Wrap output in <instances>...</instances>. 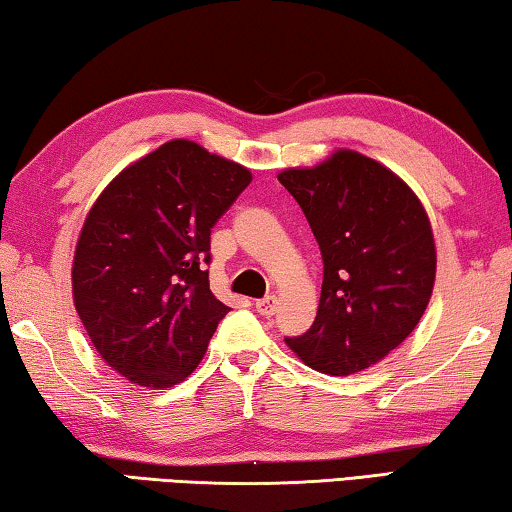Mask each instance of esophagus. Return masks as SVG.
I'll list each match as a JSON object with an SVG mask.
<instances>
[{
    "mask_svg": "<svg viewBox=\"0 0 512 512\" xmlns=\"http://www.w3.org/2000/svg\"><path fill=\"white\" fill-rule=\"evenodd\" d=\"M254 306H256L258 315L272 317L276 313V308H279V301H276V297H265V299H258Z\"/></svg>",
    "mask_w": 512,
    "mask_h": 512,
    "instance_id": "obj_1",
    "label": "esophagus"
}]
</instances>
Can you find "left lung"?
I'll return each instance as SVG.
<instances>
[{
  "label": "left lung",
  "instance_id": "8db88e82",
  "mask_svg": "<svg viewBox=\"0 0 512 512\" xmlns=\"http://www.w3.org/2000/svg\"><path fill=\"white\" fill-rule=\"evenodd\" d=\"M279 181L324 261L315 322L286 345L322 374L363 372L397 349L429 306L438 256L426 208L404 179L354 149L288 167Z\"/></svg>",
  "mask_w": 512,
  "mask_h": 512
}]
</instances>
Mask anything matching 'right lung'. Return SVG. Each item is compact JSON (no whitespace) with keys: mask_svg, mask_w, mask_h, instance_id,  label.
<instances>
[{"mask_svg":"<svg viewBox=\"0 0 512 512\" xmlns=\"http://www.w3.org/2000/svg\"><path fill=\"white\" fill-rule=\"evenodd\" d=\"M251 172L177 138L117 174L83 220L72 297L97 354L142 388L195 372L229 313L211 292V229Z\"/></svg>","mask_w":512,"mask_h":512,"instance_id":"obj_1","label":"right lung"}]
</instances>
